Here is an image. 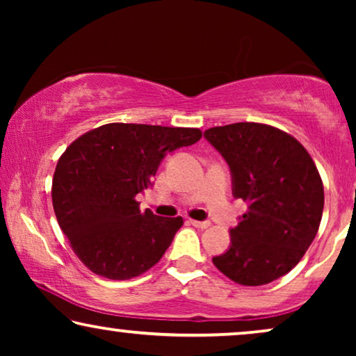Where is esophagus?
I'll return each instance as SVG.
<instances>
[{
    "label": "esophagus",
    "mask_w": 356,
    "mask_h": 356,
    "mask_svg": "<svg viewBox=\"0 0 356 356\" xmlns=\"http://www.w3.org/2000/svg\"><path fill=\"white\" fill-rule=\"evenodd\" d=\"M189 223H191L193 227H196V228H207L209 225H211V222H207V220H204V222H199V220H189Z\"/></svg>",
    "instance_id": "obj_1"
}]
</instances>
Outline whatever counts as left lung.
I'll return each mask as SVG.
<instances>
[{"mask_svg":"<svg viewBox=\"0 0 356 356\" xmlns=\"http://www.w3.org/2000/svg\"><path fill=\"white\" fill-rule=\"evenodd\" d=\"M232 173L233 197L248 204L213 266L240 285L270 284L298 264L319 230L324 188L295 138L259 123L204 131Z\"/></svg>","mask_w":356,"mask_h":356,"instance_id":"8db88e82","label":"left lung"}]
</instances>
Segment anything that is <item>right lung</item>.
Segmentation results:
<instances>
[{
	"instance_id": "obj_1",
	"label": "right lung",
	"mask_w": 356,
	"mask_h": 356,
	"mask_svg": "<svg viewBox=\"0 0 356 356\" xmlns=\"http://www.w3.org/2000/svg\"><path fill=\"white\" fill-rule=\"evenodd\" d=\"M194 128L110 123L77 138L58 160L51 199L63 233L97 275L128 280L162 259L181 217L139 209L165 155L201 139Z\"/></svg>"
}]
</instances>
